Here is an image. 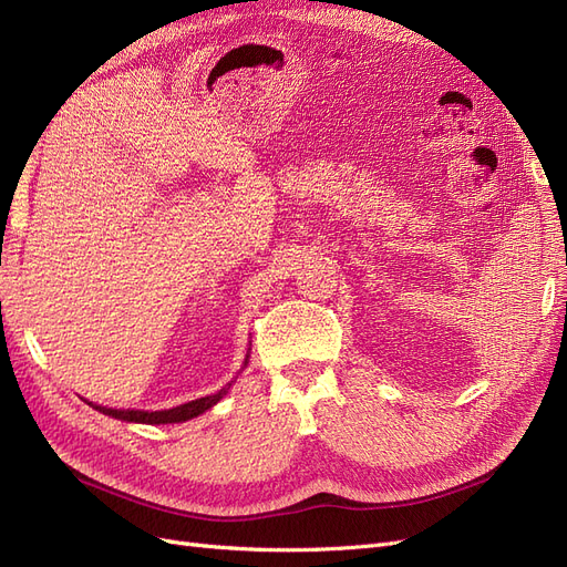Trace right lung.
<instances>
[{"label": "right lung", "instance_id": "obj_1", "mask_svg": "<svg viewBox=\"0 0 567 567\" xmlns=\"http://www.w3.org/2000/svg\"><path fill=\"white\" fill-rule=\"evenodd\" d=\"M248 364V354H246V362L244 367ZM234 383V381H231ZM231 383H227L225 388H221L219 392L215 394H208V398H200V400H192L186 404H179V406H173V409H165V411H136V409H109V406H99V404H92L96 411H101V414L106 416H113V419H120V421H127V423H182V421H188V419H196L198 414H203V411H208L210 406H215L225 394L229 392Z\"/></svg>", "mask_w": 567, "mask_h": 567}]
</instances>
